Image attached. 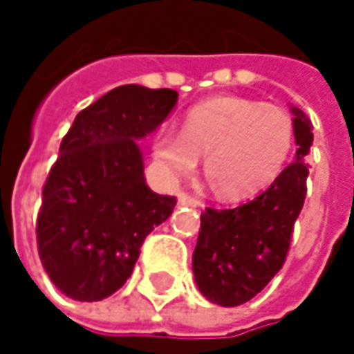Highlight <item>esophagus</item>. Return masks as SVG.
Segmentation results:
<instances>
[{"label": "esophagus", "instance_id": "obj_1", "mask_svg": "<svg viewBox=\"0 0 354 354\" xmlns=\"http://www.w3.org/2000/svg\"><path fill=\"white\" fill-rule=\"evenodd\" d=\"M176 198H178V205L180 207H201V201H196L194 196H190L188 192H178L176 194Z\"/></svg>", "mask_w": 354, "mask_h": 354}]
</instances>
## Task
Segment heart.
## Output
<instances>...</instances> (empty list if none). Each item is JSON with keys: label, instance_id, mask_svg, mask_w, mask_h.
I'll return each mask as SVG.
<instances>
[{"label": "heart", "instance_id": "1", "mask_svg": "<svg viewBox=\"0 0 354 354\" xmlns=\"http://www.w3.org/2000/svg\"><path fill=\"white\" fill-rule=\"evenodd\" d=\"M295 143V124L283 108L238 96H215L190 108L182 133L164 127L151 151L170 176L190 174L205 156V174L225 201H244L283 174Z\"/></svg>", "mask_w": 354, "mask_h": 354}]
</instances>
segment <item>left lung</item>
I'll return each instance as SVG.
<instances>
[{"label": "left lung", "mask_w": 354, "mask_h": 354, "mask_svg": "<svg viewBox=\"0 0 354 354\" xmlns=\"http://www.w3.org/2000/svg\"><path fill=\"white\" fill-rule=\"evenodd\" d=\"M295 160L272 186L236 209H205L192 254L198 291L217 306L234 308L258 295L281 270L310 176L304 162L314 143L312 120L291 106Z\"/></svg>", "instance_id": "8db88e82"}]
</instances>
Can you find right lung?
Wrapping results in <instances>:
<instances>
[{
  "mask_svg": "<svg viewBox=\"0 0 354 354\" xmlns=\"http://www.w3.org/2000/svg\"><path fill=\"white\" fill-rule=\"evenodd\" d=\"M178 92L129 84L82 110L63 137L42 188L38 256L55 287L100 301L131 277L145 236L164 223L174 196L153 192L139 141L174 110Z\"/></svg>",
  "mask_w": 354,
  "mask_h": 354,
  "instance_id": "right-lung-1",
  "label": "right lung"
}]
</instances>
